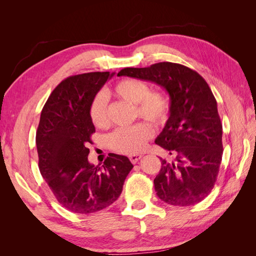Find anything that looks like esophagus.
<instances>
[{
    "label": "esophagus",
    "instance_id": "1",
    "mask_svg": "<svg viewBox=\"0 0 256 256\" xmlns=\"http://www.w3.org/2000/svg\"><path fill=\"white\" fill-rule=\"evenodd\" d=\"M142 158V154H131V156H129V159L130 161L132 162V164H136V162L140 160Z\"/></svg>",
    "mask_w": 256,
    "mask_h": 256
}]
</instances>
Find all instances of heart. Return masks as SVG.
Masks as SVG:
<instances>
[{"instance_id": "b5f03b06", "label": "heart", "mask_w": 256, "mask_h": 256, "mask_svg": "<svg viewBox=\"0 0 256 256\" xmlns=\"http://www.w3.org/2000/svg\"><path fill=\"white\" fill-rule=\"evenodd\" d=\"M108 95L134 104V115L154 126L166 124L171 111V104L164 92L150 90L148 83L142 80L124 79L116 83ZM90 118L92 125L97 128H106L109 125L106 97L102 92L92 100ZM152 136V128L145 122H138L128 128L116 129L111 134L109 142L116 152L134 154L143 150Z\"/></svg>"}]
</instances>
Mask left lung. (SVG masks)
<instances>
[{
	"instance_id": "left-lung-1",
	"label": "left lung",
	"mask_w": 256,
	"mask_h": 256,
	"mask_svg": "<svg viewBox=\"0 0 256 256\" xmlns=\"http://www.w3.org/2000/svg\"><path fill=\"white\" fill-rule=\"evenodd\" d=\"M118 76L154 82L168 92L170 118L154 142L174 159L160 158L154 190L170 205L200 203L214 188L223 152L222 124L207 82L196 72L171 62L124 68Z\"/></svg>"
}]
</instances>
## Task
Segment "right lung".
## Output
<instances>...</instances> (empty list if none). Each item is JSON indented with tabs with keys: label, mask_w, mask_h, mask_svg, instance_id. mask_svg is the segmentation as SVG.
<instances>
[{
	"label": "right lung",
	"mask_w": 256,
	"mask_h": 256,
	"mask_svg": "<svg viewBox=\"0 0 256 256\" xmlns=\"http://www.w3.org/2000/svg\"><path fill=\"white\" fill-rule=\"evenodd\" d=\"M113 74L68 76L53 90L40 114L36 132L40 174L58 202L76 214H92L114 203L134 168L127 157L112 152L102 166L88 159V145L95 132L90 106Z\"/></svg>",
	"instance_id": "obj_1"
}]
</instances>
